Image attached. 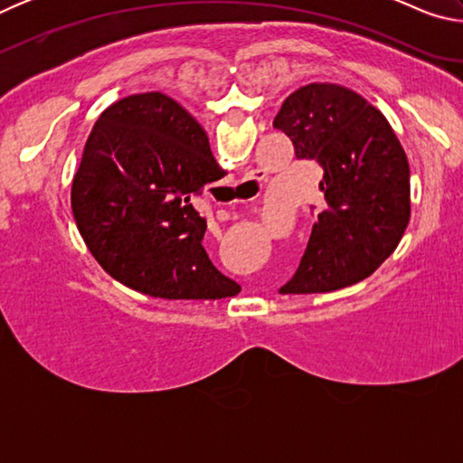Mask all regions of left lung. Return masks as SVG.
Returning a JSON list of instances; mask_svg holds the SVG:
<instances>
[{
    "label": "left lung",
    "instance_id": "obj_1",
    "mask_svg": "<svg viewBox=\"0 0 463 463\" xmlns=\"http://www.w3.org/2000/svg\"><path fill=\"white\" fill-rule=\"evenodd\" d=\"M273 127L296 159L323 167L307 250L279 294H325L370 278L411 221V167L378 108L336 83H308L284 99Z\"/></svg>",
    "mask_w": 463,
    "mask_h": 463
}]
</instances>
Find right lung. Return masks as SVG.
<instances>
[{
  "instance_id": "add662e5",
  "label": "right lung",
  "mask_w": 463,
  "mask_h": 463,
  "mask_svg": "<svg viewBox=\"0 0 463 463\" xmlns=\"http://www.w3.org/2000/svg\"><path fill=\"white\" fill-rule=\"evenodd\" d=\"M224 174L185 108L161 91L135 93L93 124L71 187L75 224L104 271L137 292L169 300L234 296L241 286L210 261L206 221L192 206Z\"/></svg>"
}]
</instances>
